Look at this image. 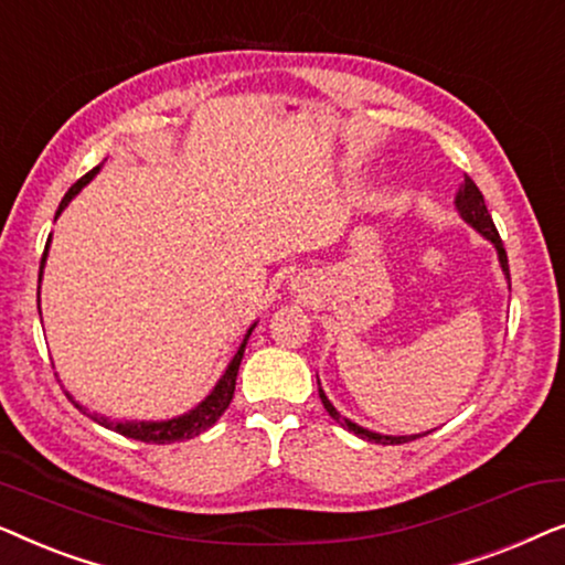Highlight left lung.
Returning <instances> with one entry per match:
<instances>
[{
	"label": "left lung",
	"mask_w": 565,
	"mask_h": 565,
	"mask_svg": "<svg viewBox=\"0 0 565 565\" xmlns=\"http://www.w3.org/2000/svg\"><path fill=\"white\" fill-rule=\"evenodd\" d=\"M455 205H458L460 215L470 223V226H473L476 231H481V234H483L486 238H489V242H491L493 246H497L499 262H501V267H504V273H507V277H509V262H507L504 242H501L499 231H497V226H493L491 213H489V207H486V203H483L481 190L476 188V182L470 180L468 174H466V182H462V190L458 192V200H455ZM319 396H321V404H323V408H327V412H329L331 419L339 422V424H342V427H347L350 431H354V435H358V437L367 439V443H375V445H404V443H412V439H416V437H424V435H414V437H383V435H375V431H367V429L358 427V424H352L350 419H344V416L339 414L337 408L329 404V398L323 396L321 388H319ZM427 435H429V431H427Z\"/></svg>",
	"instance_id": "1"
}]
</instances>
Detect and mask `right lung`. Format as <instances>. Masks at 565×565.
<instances>
[{
	"label": "right lung",
	"instance_id": "1",
	"mask_svg": "<svg viewBox=\"0 0 565 565\" xmlns=\"http://www.w3.org/2000/svg\"><path fill=\"white\" fill-rule=\"evenodd\" d=\"M97 172H99V167L92 169V172H87V174L82 177V180H76L72 188H68V192H66L64 200H61V205H58V213L64 211V207L68 205V200H72L76 192H79L84 184H87ZM49 244H51V236H49ZM49 244H45L43 262H45V254H49ZM43 262H41V273H43ZM38 296H41V277H38ZM38 308H41V303H38ZM252 329L246 331L242 347H238V352L234 354V360H231V365H228L226 373H223L218 385H215V388L211 391V396H207L200 406L192 408L190 414L177 416V419H169V422H118V424H115L113 419H105V416L92 414L89 408H84L82 404H76V401L68 396V393H66V396H68V401H72L76 408H79L82 414H87L89 419H95L97 424H103V427H107V429H115L122 437L141 439V443H149V445H169V443H180V439H192V437H198L200 431L211 429L213 424L221 419L223 412H226V408H228L231 398H234L238 365H242V358H244L246 342H249Z\"/></svg>",
	"mask_w": 565,
	"mask_h": 565
}]
</instances>
